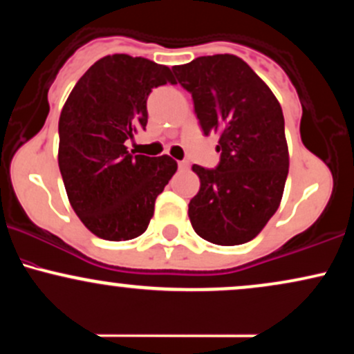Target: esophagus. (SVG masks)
I'll return each instance as SVG.
<instances>
[{
	"label": "esophagus",
	"instance_id": "obj_1",
	"mask_svg": "<svg viewBox=\"0 0 354 354\" xmlns=\"http://www.w3.org/2000/svg\"><path fill=\"white\" fill-rule=\"evenodd\" d=\"M178 168H180L181 171H186V169H189V163L188 161H180V163H178Z\"/></svg>",
	"mask_w": 354,
	"mask_h": 354
}]
</instances>
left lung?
Here are the masks:
<instances>
[{
    "instance_id": "obj_1",
    "label": "left lung",
    "mask_w": 354,
    "mask_h": 354,
    "mask_svg": "<svg viewBox=\"0 0 354 354\" xmlns=\"http://www.w3.org/2000/svg\"><path fill=\"white\" fill-rule=\"evenodd\" d=\"M173 73L191 93L203 133L219 135L216 168L193 165L201 183L188 206L193 230L214 245L251 241L276 213L286 183L281 106L234 55L201 56Z\"/></svg>"
}]
</instances>
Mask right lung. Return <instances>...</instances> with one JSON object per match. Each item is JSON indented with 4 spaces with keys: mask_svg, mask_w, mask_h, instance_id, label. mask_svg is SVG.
I'll use <instances>...</instances> for the list:
<instances>
[{
    "mask_svg": "<svg viewBox=\"0 0 354 354\" xmlns=\"http://www.w3.org/2000/svg\"><path fill=\"white\" fill-rule=\"evenodd\" d=\"M174 84L171 70L146 58L111 55L81 76L59 116L58 163L68 200L96 236L143 234L154 201L176 173L169 156L129 153L126 141L148 123L149 93Z\"/></svg>",
    "mask_w": 354,
    "mask_h": 354,
    "instance_id": "right-lung-1",
    "label": "right lung"
}]
</instances>
